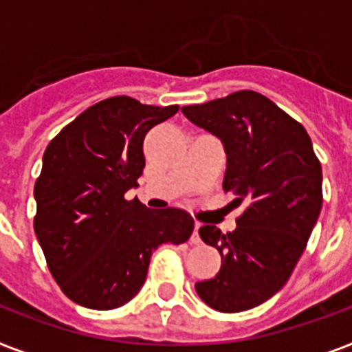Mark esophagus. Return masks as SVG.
Segmentation results:
<instances>
[{"instance_id":"1","label":"esophagus","mask_w":352,"mask_h":352,"mask_svg":"<svg viewBox=\"0 0 352 352\" xmlns=\"http://www.w3.org/2000/svg\"><path fill=\"white\" fill-rule=\"evenodd\" d=\"M199 228H201V225H199V223H195L193 234H192V237H190V241H192V245H201V237H199Z\"/></svg>"}]
</instances>
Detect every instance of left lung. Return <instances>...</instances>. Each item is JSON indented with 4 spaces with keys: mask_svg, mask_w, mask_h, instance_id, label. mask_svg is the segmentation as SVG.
<instances>
[{
    "mask_svg": "<svg viewBox=\"0 0 352 352\" xmlns=\"http://www.w3.org/2000/svg\"><path fill=\"white\" fill-rule=\"evenodd\" d=\"M184 117L221 138L226 151L225 192L246 201L237 228H199L215 246L219 274L195 283L219 312H241L272 298L294 270L322 210V164L300 122L256 91L182 107Z\"/></svg>",
    "mask_w": 352,
    "mask_h": 352,
    "instance_id": "8db88e82",
    "label": "left lung"
}]
</instances>
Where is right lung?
Masks as SVG:
<instances>
[{"mask_svg":"<svg viewBox=\"0 0 352 352\" xmlns=\"http://www.w3.org/2000/svg\"><path fill=\"white\" fill-rule=\"evenodd\" d=\"M177 111L113 96L85 109L47 146L34 184V232L52 278L74 303L122 307L137 296L162 243L190 239L188 212L126 199L146 166V133Z\"/></svg>","mask_w":352,"mask_h":352,"instance_id":"obj_1","label":"right lung"}]
</instances>
